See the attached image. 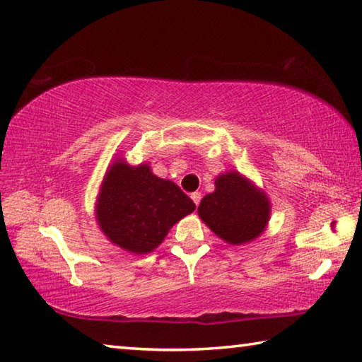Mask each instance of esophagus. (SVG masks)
<instances>
[{"label": "esophagus", "mask_w": 362, "mask_h": 362, "mask_svg": "<svg viewBox=\"0 0 362 362\" xmlns=\"http://www.w3.org/2000/svg\"><path fill=\"white\" fill-rule=\"evenodd\" d=\"M189 198L193 199V202L196 204V206H199V202H201V193L194 192V193H192V196H189Z\"/></svg>", "instance_id": "1"}]
</instances>
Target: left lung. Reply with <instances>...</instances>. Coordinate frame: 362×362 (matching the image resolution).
I'll return each instance as SVG.
<instances>
[{
    "label": "left lung",
    "instance_id": "obj_1",
    "mask_svg": "<svg viewBox=\"0 0 362 362\" xmlns=\"http://www.w3.org/2000/svg\"><path fill=\"white\" fill-rule=\"evenodd\" d=\"M199 218L229 245H244L266 231L271 201L239 170H226L215 179V189L202 198Z\"/></svg>",
    "mask_w": 362,
    "mask_h": 362
}]
</instances>
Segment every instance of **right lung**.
Here are the masks:
<instances>
[{
  "mask_svg": "<svg viewBox=\"0 0 362 362\" xmlns=\"http://www.w3.org/2000/svg\"><path fill=\"white\" fill-rule=\"evenodd\" d=\"M196 209L194 202L148 163L131 166L122 158L109 164L95 204L98 226L124 252L147 255L169 229Z\"/></svg>",
  "mask_w": 362,
  "mask_h": 362,
  "instance_id": "obj_1",
  "label": "right lung"
}]
</instances>
